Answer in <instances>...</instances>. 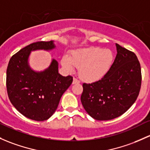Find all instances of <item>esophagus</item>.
I'll list each match as a JSON object with an SVG mask.
<instances>
[{"label": "esophagus", "instance_id": "1", "mask_svg": "<svg viewBox=\"0 0 150 150\" xmlns=\"http://www.w3.org/2000/svg\"><path fill=\"white\" fill-rule=\"evenodd\" d=\"M77 83H80V81L76 78H73V81H72V84H77Z\"/></svg>", "mask_w": 150, "mask_h": 150}]
</instances>
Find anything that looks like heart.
Here are the masks:
<instances>
[{
	"label": "heart",
	"mask_w": 150,
	"mask_h": 150,
	"mask_svg": "<svg viewBox=\"0 0 150 150\" xmlns=\"http://www.w3.org/2000/svg\"><path fill=\"white\" fill-rule=\"evenodd\" d=\"M113 60V52L110 50L99 47H87L73 50L70 57H62V67L67 72L78 68L79 76L87 83H94L102 79L109 71Z\"/></svg>",
	"instance_id": "1"
}]
</instances>
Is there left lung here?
<instances>
[{
  "label": "left lung",
  "mask_w": 150,
  "mask_h": 150,
  "mask_svg": "<svg viewBox=\"0 0 150 150\" xmlns=\"http://www.w3.org/2000/svg\"><path fill=\"white\" fill-rule=\"evenodd\" d=\"M114 62L98 81L83 83L80 100L83 108L96 120L119 117L136 101L142 83L140 63L136 54L116 44Z\"/></svg>",
  "instance_id": "left-lung-1"
}]
</instances>
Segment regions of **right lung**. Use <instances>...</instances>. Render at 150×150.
Instances as JSON below:
<instances>
[{"label":"right lung","instance_id":"right-lung-1","mask_svg":"<svg viewBox=\"0 0 150 150\" xmlns=\"http://www.w3.org/2000/svg\"><path fill=\"white\" fill-rule=\"evenodd\" d=\"M54 41L37 42L21 49L10 59L6 70L8 96L21 114L34 121H45L57 108L62 94L72 83V77L58 72V62L52 59L45 70L31 68L29 58L32 51H51Z\"/></svg>","mask_w":150,"mask_h":150}]
</instances>
